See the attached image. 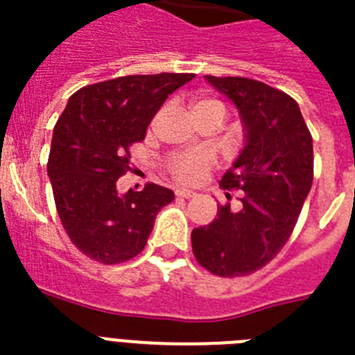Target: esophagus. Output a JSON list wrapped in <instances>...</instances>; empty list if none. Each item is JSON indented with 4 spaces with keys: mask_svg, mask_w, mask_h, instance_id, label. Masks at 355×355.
<instances>
[{
    "mask_svg": "<svg viewBox=\"0 0 355 355\" xmlns=\"http://www.w3.org/2000/svg\"><path fill=\"white\" fill-rule=\"evenodd\" d=\"M175 193H177V197H182V199H191V197H195L193 189H186V188H178Z\"/></svg>",
    "mask_w": 355,
    "mask_h": 355,
    "instance_id": "34e87169",
    "label": "esophagus"
}]
</instances>
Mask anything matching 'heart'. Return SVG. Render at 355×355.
Masks as SVG:
<instances>
[{"label": "heart", "instance_id": "b5f03b06", "mask_svg": "<svg viewBox=\"0 0 355 355\" xmlns=\"http://www.w3.org/2000/svg\"><path fill=\"white\" fill-rule=\"evenodd\" d=\"M211 162H214V158L208 150H189V153H182V155L173 158L171 173L173 177L180 182L195 184L205 178Z\"/></svg>", "mask_w": 355, "mask_h": 355}]
</instances>
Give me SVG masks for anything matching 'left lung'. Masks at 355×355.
<instances>
[{
    "label": "left lung",
    "instance_id": "8db88e82",
    "mask_svg": "<svg viewBox=\"0 0 355 355\" xmlns=\"http://www.w3.org/2000/svg\"><path fill=\"white\" fill-rule=\"evenodd\" d=\"M239 112L245 145L221 178L241 189V205L219 206L206 227L193 228L197 261L217 276H245L286 245L313 182V139L297 101L245 77H205Z\"/></svg>",
    "mask_w": 355,
    "mask_h": 355
}]
</instances>
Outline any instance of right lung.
Masks as SVG:
<instances>
[{"instance_id": "add662e5", "label": "right lung", "mask_w": 355, "mask_h": 355, "mask_svg": "<svg viewBox=\"0 0 355 355\" xmlns=\"http://www.w3.org/2000/svg\"><path fill=\"white\" fill-rule=\"evenodd\" d=\"M193 73L127 75L85 86L69 97L53 130L47 175L71 243L99 263H121L144 250L171 189L147 184L118 191L128 147L145 138L150 119Z\"/></svg>"}]
</instances>
